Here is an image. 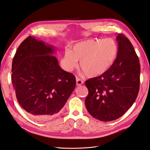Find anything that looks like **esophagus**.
<instances>
[{
	"instance_id": "34e87169",
	"label": "esophagus",
	"mask_w": 150,
	"mask_h": 150,
	"mask_svg": "<svg viewBox=\"0 0 150 150\" xmlns=\"http://www.w3.org/2000/svg\"><path fill=\"white\" fill-rule=\"evenodd\" d=\"M83 83H84L83 81H82L79 78H76V84H77V86H81V85H82Z\"/></svg>"
}]
</instances>
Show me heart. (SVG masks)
I'll list each match as a JSON object with an SVG mask.
<instances>
[{
    "instance_id": "b5f03b06",
    "label": "heart",
    "mask_w": 150,
    "mask_h": 150,
    "mask_svg": "<svg viewBox=\"0 0 150 150\" xmlns=\"http://www.w3.org/2000/svg\"><path fill=\"white\" fill-rule=\"evenodd\" d=\"M119 52L117 42L112 38H95L76 43L71 51H66L61 66L67 72L73 70L79 61V67L89 78L97 77L114 64Z\"/></svg>"
}]
</instances>
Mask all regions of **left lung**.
I'll list each match as a JSON object with an SVG mask.
<instances>
[{
  "label": "left lung",
  "instance_id": "1",
  "mask_svg": "<svg viewBox=\"0 0 150 150\" xmlns=\"http://www.w3.org/2000/svg\"><path fill=\"white\" fill-rule=\"evenodd\" d=\"M119 52L114 64L102 75L85 82L89 94L85 105L102 121L119 118L131 107L139 89L140 64L132 44L123 34L116 38Z\"/></svg>",
  "mask_w": 150,
  "mask_h": 150
}]
</instances>
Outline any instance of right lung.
<instances>
[{
  "label": "right lung",
  "mask_w": 150,
  "mask_h": 150,
  "mask_svg": "<svg viewBox=\"0 0 150 150\" xmlns=\"http://www.w3.org/2000/svg\"><path fill=\"white\" fill-rule=\"evenodd\" d=\"M52 45L29 36L12 61V82L20 106L34 118L48 120L64 107L76 86L75 76L59 65Z\"/></svg>",
  "instance_id": "obj_1"
}]
</instances>
